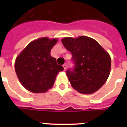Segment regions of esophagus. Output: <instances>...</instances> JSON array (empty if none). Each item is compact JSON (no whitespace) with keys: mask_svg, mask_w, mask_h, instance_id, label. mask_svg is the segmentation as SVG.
Instances as JSON below:
<instances>
[{"mask_svg":"<svg viewBox=\"0 0 127 127\" xmlns=\"http://www.w3.org/2000/svg\"><path fill=\"white\" fill-rule=\"evenodd\" d=\"M63 66L64 70H66V67H67V65H66V64H64L63 65Z\"/></svg>","mask_w":127,"mask_h":127,"instance_id":"1","label":"esophagus"}]
</instances>
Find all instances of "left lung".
Here are the masks:
<instances>
[{"instance_id":"8db88e82","label":"left lung","mask_w":127,"mask_h":127,"mask_svg":"<svg viewBox=\"0 0 127 127\" xmlns=\"http://www.w3.org/2000/svg\"><path fill=\"white\" fill-rule=\"evenodd\" d=\"M62 43L72 54L74 69L66 74L72 87L82 94H93L103 86L109 77L111 58L95 39L86 36L64 37Z\"/></svg>"}]
</instances>
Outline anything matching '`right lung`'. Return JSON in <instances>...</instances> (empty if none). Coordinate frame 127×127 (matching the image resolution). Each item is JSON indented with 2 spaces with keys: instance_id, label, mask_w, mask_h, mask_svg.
<instances>
[{
  "instance_id": "obj_1",
  "label": "right lung",
  "mask_w": 127,
  "mask_h": 127,
  "mask_svg": "<svg viewBox=\"0 0 127 127\" xmlns=\"http://www.w3.org/2000/svg\"><path fill=\"white\" fill-rule=\"evenodd\" d=\"M58 39L42 37L31 42L18 56L15 70L26 90L34 93L47 92L54 84L56 77L63 66L58 65L50 52Z\"/></svg>"
}]
</instances>
